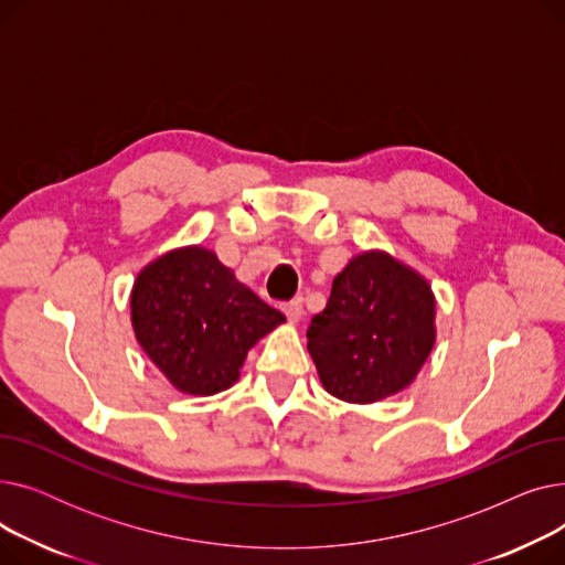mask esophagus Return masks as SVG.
Here are the masks:
<instances>
[{
    "label": "esophagus",
    "instance_id": "34e87169",
    "mask_svg": "<svg viewBox=\"0 0 565 565\" xmlns=\"http://www.w3.org/2000/svg\"><path fill=\"white\" fill-rule=\"evenodd\" d=\"M281 311L286 313V318H288L290 322H300L302 316H305L302 300H290V302H286V305L281 307Z\"/></svg>",
    "mask_w": 565,
    "mask_h": 565
}]
</instances>
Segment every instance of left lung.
Instances as JSON below:
<instances>
[{
	"label": "left lung",
	"instance_id": "1",
	"mask_svg": "<svg viewBox=\"0 0 565 565\" xmlns=\"http://www.w3.org/2000/svg\"><path fill=\"white\" fill-rule=\"evenodd\" d=\"M307 348L322 387L348 403H375L417 377L435 345L428 281L384 252L354 256L311 318Z\"/></svg>",
	"mask_w": 565,
	"mask_h": 565
}]
</instances>
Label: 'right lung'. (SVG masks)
Segmentation results:
<instances>
[{"label": "right lung", "mask_w": 565, "mask_h": 565, "mask_svg": "<svg viewBox=\"0 0 565 565\" xmlns=\"http://www.w3.org/2000/svg\"><path fill=\"white\" fill-rule=\"evenodd\" d=\"M130 309L143 352L178 392L192 396L228 390L249 348L286 320L199 245L146 265Z\"/></svg>", "instance_id": "add662e5"}]
</instances>
